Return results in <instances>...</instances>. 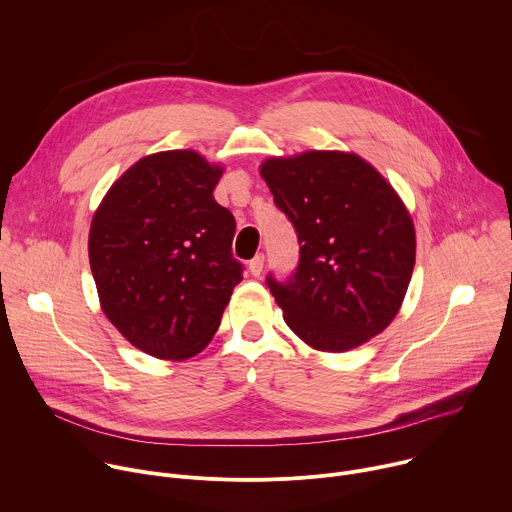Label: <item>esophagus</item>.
<instances>
[{
	"label": "esophagus",
	"mask_w": 512,
	"mask_h": 512,
	"mask_svg": "<svg viewBox=\"0 0 512 512\" xmlns=\"http://www.w3.org/2000/svg\"><path fill=\"white\" fill-rule=\"evenodd\" d=\"M263 265H265V257L259 253L257 257H253V259L249 261V271H251V275L259 277V275L263 273Z\"/></svg>",
	"instance_id": "esophagus-1"
}]
</instances>
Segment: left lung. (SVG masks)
Here are the masks:
<instances>
[{
  "instance_id": "obj_1",
  "label": "left lung",
  "mask_w": 512,
  "mask_h": 512,
  "mask_svg": "<svg viewBox=\"0 0 512 512\" xmlns=\"http://www.w3.org/2000/svg\"><path fill=\"white\" fill-rule=\"evenodd\" d=\"M259 174L300 241L291 279L267 277L291 332L322 352L381 334L415 265L413 218L397 190L373 164L338 150L273 156Z\"/></svg>"
}]
</instances>
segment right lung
I'll return each instance as SVG.
<instances>
[{"instance_id":"add662e5","label":"right lung","mask_w":512,"mask_h":512,"mask_svg":"<svg viewBox=\"0 0 512 512\" xmlns=\"http://www.w3.org/2000/svg\"><path fill=\"white\" fill-rule=\"evenodd\" d=\"M223 172L194 150L143 156L93 214L89 261L101 310L145 354L202 352L243 279L231 253L235 216L212 196Z\"/></svg>"}]
</instances>
